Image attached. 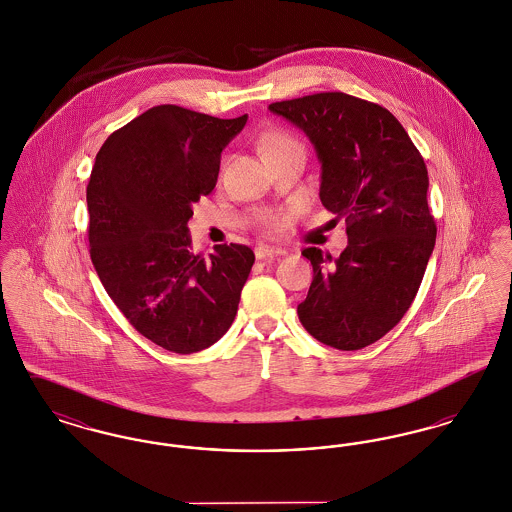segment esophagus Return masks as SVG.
<instances>
[{
    "mask_svg": "<svg viewBox=\"0 0 512 512\" xmlns=\"http://www.w3.org/2000/svg\"><path fill=\"white\" fill-rule=\"evenodd\" d=\"M286 251L284 249H278V247H268V245H259L255 249V257L257 259H272V257H278V255H284Z\"/></svg>",
    "mask_w": 512,
    "mask_h": 512,
    "instance_id": "34e87169",
    "label": "esophagus"
}]
</instances>
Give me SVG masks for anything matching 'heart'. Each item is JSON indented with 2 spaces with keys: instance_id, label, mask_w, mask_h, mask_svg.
Wrapping results in <instances>:
<instances>
[{
  "instance_id": "heart-1",
  "label": "heart",
  "mask_w": 512,
  "mask_h": 512,
  "mask_svg": "<svg viewBox=\"0 0 512 512\" xmlns=\"http://www.w3.org/2000/svg\"><path fill=\"white\" fill-rule=\"evenodd\" d=\"M261 147H263V153H270V151H278V149L301 146H299V142L293 138L292 134L276 130V132H270L261 140ZM263 224L267 226L268 230H274L280 224V219L276 215H265L263 217Z\"/></svg>"
}]
</instances>
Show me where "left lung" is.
<instances>
[{
	"instance_id": "8db88e82",
	"label": "left lung",
	"mask_w": 512,
	"mask_h": 512,
	"mask_svg": "<svg viewBox=\"0 0 512 512\" xmlns=\"http://www.w3.org/2000/svg\"><path fill=\"white\" fill-rule=\"evenodd\" d=\"M268 109L313 142L320 201L345 219L349 238L334 261L317 247L303 249L315 274L297 315L320 343L363 349L409 311L436 245L424 159L401 122L366 99L320 92Z\"/></svg>"
}]
</instances>
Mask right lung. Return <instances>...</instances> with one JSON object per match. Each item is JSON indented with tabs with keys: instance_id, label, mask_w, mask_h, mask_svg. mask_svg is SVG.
I'll return each mask as SVG.
<instances>
[{
	"instance_id": "1",
	"label": "right lung",
	"mask_w": 512,
	"mask_h": 512,
	"mask_svg": "<svg viewBox=\"0 0 512 512\" xmlns=\"http://www.w3.org/2000/svg\"><path fill=\"white\" fill-rule=\"evenodd\" d=\"M245 122L157 105L96 155L86 188L92 263L126 320L172 353H197L228 332L255 263L242 244L203 259L188 234L194 203L213 192L220 153Z\"/></svg>"
}]
</instances>
